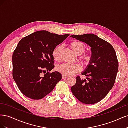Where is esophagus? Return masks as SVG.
I'll list each match as a JSON object with an SVG mask.
<instances>
[{
  "instance_id": "obj_1",
  "label": "esophagus",
  "mask_w": 128,
  "mask_h": 128,
  "mask_svg": "<svg viewBox=\"0 0 128 128\" xmlns=\"http://www.w3.org/2000/svg\"><path fill=\"white\" fill-rule=\"evenodd\" d=\"M67 76H66V75H62V79H64L66 78H67Z\"/></svg>"
}]
</instances>
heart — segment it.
<instances>
[{"label":"heart","mask_w":128,"mask_h":128,"mask_svg":"<svg viewBox=\"0 0 128 128\" xmlns=\"http://www.w3.org/2000/svg\"><path fill=\"white\" fill-rule=\"evenodd\" d=\"M69 46L74 52H75L77 55H80L79 59L83 64L88 66L91 63L92 56L90 54L84 53L86 50V47L83 42L77 40H74L70 42ZM62 48V46L59 45L53 50L52 55L55 60L57 61L61 60ZM56 69L62 74L69 76L80 72L81 70V67L79 64L64 63L58 65Z\"/></svg>","instance_id":"b5f03b06"}]
</instances>
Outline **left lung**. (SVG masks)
I'll return each mask as SVG.
<instances>
[{
  "label": "left lung",
  "mask_w": 128,
  "mask_h": 128,
  "mask_svg": "<svg viewBox=\"0 0 128 128\" xmlns=\"http://www.w3.org/2000/svg\"><path fill=\"white\" fill-rule=\"evenodd\" d=\"M70 37L90 46L92 56L91 63L82 74L87 77V80L77 76L72 92L80 102L96 104L105 97L114 84L118 69L115 51L110 43L93 34Z\"/></svg>",
  "instance_id": "left-lung-1"
}]
</instances>
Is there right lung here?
Listing matches in <instances>:
<instances>
[{
	"mask_svg": "<svg viewBox=\"0 0 128 128\" xmlns=\"http://www.w3.org/2000/svg\"><path fill=\"white\" fill-rule=\"evenodd\" d=\"M69 35L41 30L18 42L12 56L13 77L24 96L34 100L42 99L61 80L60 72H50L54 67L52 52Z\"/></svg>",
	"mask_w": 128,
	"mask_h": 128,
	"instance_id": "right-lung-1",
	"label": "right lung"
}]
</instances>
